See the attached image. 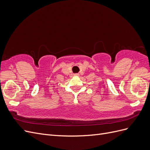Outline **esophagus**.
Listing matches in <instances>:
<instances>
[{
    "label": "esophagus",
    "instance_id": "obj_1",
    "mask_svg": "<svg viewBox=\"0 0 150 150\" xmlns=\"http://www.w3.org/2000/svg\"><path fill=\"white\" fill-rule=\"evenodd\" d=\"M79 74H74V76H79Z\"/></svg>",
    "mask_w": 150,
    "mask_h": 150
}]
</instances>
